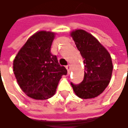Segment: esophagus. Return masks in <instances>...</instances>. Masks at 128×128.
I'll use <instances>...</instances> for the list:
<instances>
[{"instance_id": "obj_1", "label": "esophagus", "mask_w": 128, "mask_h": 128, "mask_svg": "<svg viewBox=\"0 0 128 128\" xmlns=\"http://www.w3.org/2000/svg\"><path fill=\"white\" fill-rule=\"evenodd\" d=\"M66 70H67V72L69 74V73L71 72V66L70 65H67L66 66Z\"/></svg>"}]
</instances>
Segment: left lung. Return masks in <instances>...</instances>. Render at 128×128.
I'll use <instances>...</instances> for the list:
<instances>
[{
	"label": "left lung",
	"mask_w": 128,
	"mask_h": 128,
	"mask_svg": "<svg viewBox=\"0 0 128 128\" xmlns=\"http://www.w3.org/2000/svg\"><path fill=\"white\" fill-rule=\"evenodd\" d=\"M84 64V78L79 84L71 83L76 95L88 99L103 93L111 78L112 63L110 54L96 38L84 30L71 32Z\"/></svg>",
	"instance_id": "1"
}]
</instances>
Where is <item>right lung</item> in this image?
<instances>
[{
	"label": "right lung",
	"mask_w": 128,
	"mask_h": 128,
	"mask_svg": "<svg viewBox=\"0 0 128 128\" xmlns=\"http://www.w3.org/2000/svg\"><path fill=\"white\" fill-rule=\"evenodd\" d=\"M55 33L39 31L27 40L13 60V72L20 88L29 97L48 99L56 92L59 82L67 74L61 66L51 46Z\"/></svg>",
	"instance_id": "1"
}]
</instances>
